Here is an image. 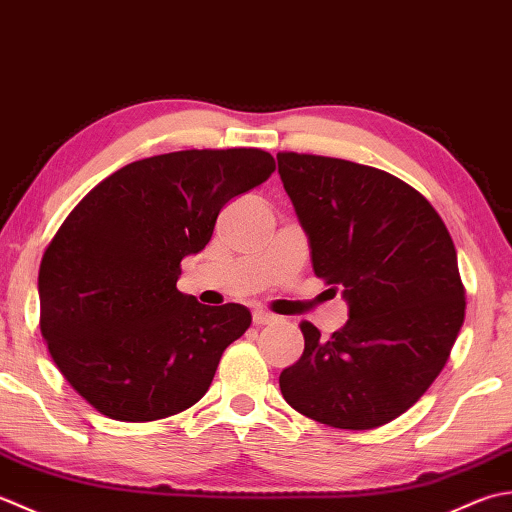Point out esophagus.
Returning <instances> with one entry per match:
<instances>
[{
  "label": "esophagus",
  "mask_w": 512,
  "mask_h": 512,
  "mask_svg": "<svg viewBox=\"0 0 512 512\" xmlns=\"http://www.w3.org/2000/svg\"><path fill=\"white\" fill-rule=\"evenodd\" d=\"M252 320H254V325H258V327H263V325H269V322H274L276 320V316L274 314H267V311H254L252 314Z\"/></svg>",
  "instance_id": "34e87169"
}]
</instances>
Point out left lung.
I'll return each mask as SVG.
<instances>
[{
    "mask_svg": "<svg viewBox=\"0 0 512 512\" xmlns=\"http://www.w3.org/2000/svg\"><path fill=\"white\" fill-rule=\"evenodd\" d=\"M276 159L316 276L349 302L329 340L300 322L305 351L280 373V391L320 424L378 429L409 411L451 356L466 309L453 238L398 176L318 154Z\"/></svg>",
    "mask_w": 512,
    "mask_h": 512,
    "instance_id": "1",
    "label": "left lung"
}]
</instances>
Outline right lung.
<instances>
[{"mask_svg": "<svg viewBox=\"0 0 512 512\" xmlns=\"http://www.w3.org/2000/svg\"><path fill=\"white\" fill-rule=\"evenodd\" d=\"M274 170L258 148L159 154L110 174L66 216L41 258L39 329L61 375L99 413L165 420L210 389L252 314L181 294V260L210 243L227 201Z\"/></svg>", "mask_w": 512, "mask_h": 512, "instance_id": "add662e5", "label": "right lung"}]
</instances>
